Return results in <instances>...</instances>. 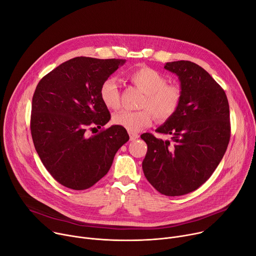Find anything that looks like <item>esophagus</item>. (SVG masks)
<instances>
[{
	"label": "esophagus",
	"mask_w": 256,
	"mask_h": 256,
	"mask_svg": "<svg viewBox=\"0 0 256 256\" xmlns=\"http://www.w3.org/2000/svg\"><path fill=\"white\" fill-rule=\"evenodd\" d=\"M129 136H130V140L131 142H134V140H136L137 138H138L140 137V135L138 134H136V133H129Z\"/></svg>",
	"instance_id": "esophagus-1"
}]
</instances>
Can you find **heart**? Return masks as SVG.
<instances>
[{"label": "heart", "mask_w": 256, "mask_h": 256, "mask_svg": "<svg viewBox=\"0 0 256 256\" xmlns=\"http://www.w3.org/2000/svg\"><path fill=\"white\" fill-rule=\"evenodd\" d=\"M130 81L144 93V98L137 112L122 110L114 116L112 122L125 128L131 133H137L148 127L152 122V114L156 119L165 122L178 112L182 91L178 85L167 84L166 76L154 68L144 66L129 74ZM102 104L110 110L120 108V92L114 78H108L100 89Z\"/></svg>", "instance_id": "obj_1"}]
</instances>
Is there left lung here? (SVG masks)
<instances>
[{
	"mask_svg": "<svg viewBox=\"0 0 256 256\" xmlns=\"http://www.w3.org/2000/svg\"><path fill=\"white\" fill-rule=\"evenodd\" d=\"M164 68L178 76L180 106L156 128L170 140L150 133L142 170L148 182L165 196H182L201 186L220 163L230 136V108L224 89L201 66L188 60L167 62Z\"/></svg>",
	"mask_w": 256,
	"mask_h": 256,
	"instance_id": "8db88e82",
	"label": "left lung"
}]
</instances>
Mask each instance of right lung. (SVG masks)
Returning a JSON list of instances; mask_svg holds the SVG:
<instances>
[{"mask_svg": "<svg viewBox=\"0 0 256 256\" xmlns=\"http://www.w3.org/2000/svg\"><path fill=\"white\" fill-rule=\"evenodd\" d=\"M125 60L74 57L38 82L32 96L30 132L40 159L60 184L76 190L91 188L108 172L116 152L129 140L125 128H102L110 119L102 104V82ZM94 129V128H93Z\"/></svg>", "mask_w": 256, "mask_h": 256, "instance_id": "right-lung-1", "label": "right lung"}]
</instances>
